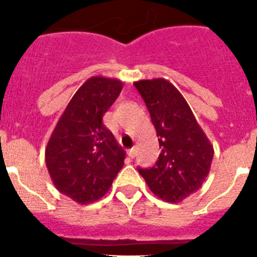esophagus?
Here are the masks:
<instances>
[{
    "label": "esophagus",
    "mask_w": 257,
    "mask_h": 257,
    "mask_svg": "<svg viewBox=\"0 0 257 257\" xmlns=\"http://www.w3.org/2000/svg\"><path fill=\"white\" fill-rule=\"evenodd\" d=\"M127 154H128V157H130V158H135L136 148H131L130 151H127Z\"/></svg>",
    "instance_id": "esophagus-1"
}]
</instances>
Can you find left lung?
<instances>
[{
  "mask_svg": "<svg viewBox=\"0 0 257 257\" xmlns=\"http://www.w3.org/2000/svg\"><path fill=\"white\" fill-rule=\"evenodd\" d=\"M148 108L161 153L152 169H138L154 196L179 203L202 187L213 147L178 88L165 78L134 83Z\"/></svg>",
  "mask_w": 257,
  "mask_h": 257,
  "instance_id": "1",
  "label": "left lung"
}]
</instances>
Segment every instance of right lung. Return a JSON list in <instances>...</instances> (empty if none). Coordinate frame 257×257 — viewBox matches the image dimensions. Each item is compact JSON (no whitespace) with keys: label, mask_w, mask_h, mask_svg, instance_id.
Listing matches in <instances>:
<instances>
[{"label":"right lung","mask_w":257,"mask_h":257,"mask_svg":"<svg viewBox=\"0 0 257 257\" xmlns=\"http://www.w3.org/2000/svg\"><path fill=\"white\" fill-rule=\"evenodd\" d=\"M122 87L117 78H88L70 99L47 143L45 160L52 183L79 205L100 199L123 167L126 152L103 123Z\"/></svg>","instance_id":"obj_1"}]
</instances>
